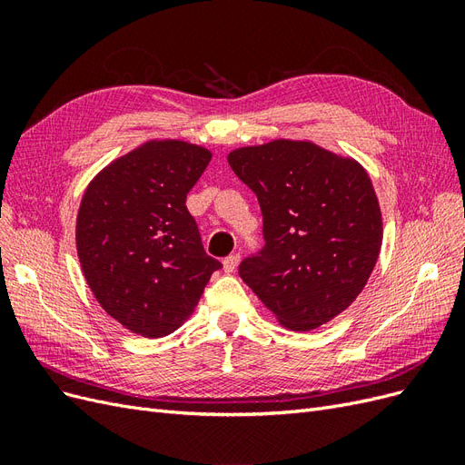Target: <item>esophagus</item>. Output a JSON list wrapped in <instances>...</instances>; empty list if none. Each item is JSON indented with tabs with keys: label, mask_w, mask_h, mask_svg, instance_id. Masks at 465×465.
Here are the masks:
<instances>
[{
	"label": "esophagus",
	"mask_w": 465,
	"mask_h": 465,
	"mask_svg": "<svg viewBox=\"0 0 465 465\" xmlns=\"http://www.w3.org/2000/svg\"><path fill=\"white\" fill-rule=\"evenodd\" d=\"M238 262H241V256H238V254H231V256H227V258L223 260V270L227 272V273H232V272L236 270Z\"/></svg>",
	"instance_id": "34e87169"
}]
</instances>
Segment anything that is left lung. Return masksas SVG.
I'll list each match as a JSON object with an SVG mask.
<instances>
[{"instance_id":"8db88e82","label":"left lung","mask_w":465,"mask_h":465,"mask_svg":"<svg viewBox=\"0 0 465 465\" xmlns=\"http://www.w3.org/2000/svg\"><path fill=\"white\" fill-rule=\"evenodd\" d=\"M234 174L258 195L263 248L238 265L283 326L314 330L353 302L382 246V215L364 168L311 142L234 149Z\"/></svg>"}]
</instances>
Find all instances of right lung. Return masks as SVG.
<instances>
[{
  "mask_svg": "<svg viewBox=\"0 0 465 465\" xmlns=\"http://www.w3.org/2000/svg\"><path fill=\"white\" fill-rule=\"evenodd\" d=\"M211 161L203 147L149 142L91 182L77 215V254L91 291L124 328L173 333L221 262L205 254L186 195Z\"/></svg>",
  "mask_w": 465,
  "mask_h": 465,
  "instance_id": "right-lung-1",
  "label": "right lung"
}]
</instances>
